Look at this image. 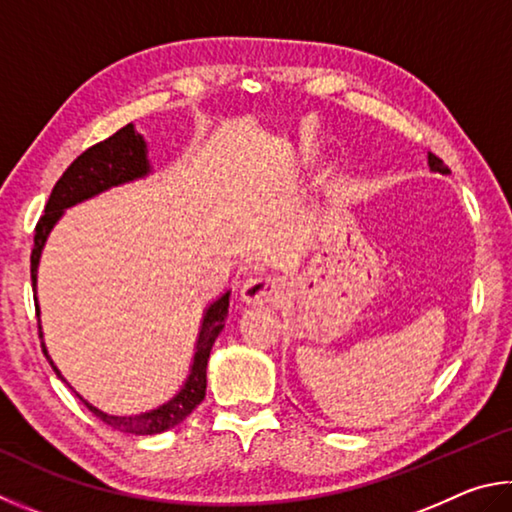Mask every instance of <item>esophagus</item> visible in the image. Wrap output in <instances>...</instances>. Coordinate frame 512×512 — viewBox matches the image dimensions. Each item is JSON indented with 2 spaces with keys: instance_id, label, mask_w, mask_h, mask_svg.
<instances>
[{
  "instance_id": "obj_1",
  "label": "esophagus",
  "mask_w": 512,
  "mask_h": 512,
  "mask_svg": "<svg viewBox=\"0 0 512 512\" xmlns=\"http://www.w3.org/2000/svg\"><path fill=\"white\" fill-rule=\"evenodd\" d=\"M276 297H279V281L274 276L254 274L240 288V299L247 306H265V303H272Z\"/></svg>"
}]
</instances>
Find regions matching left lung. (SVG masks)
Instances as JSON below:
<instances>
[{
  "label": "left lung",
  "instance_id": "left-lung-1",
  "mask_svg": "<svg viewBox=\"0 0 512 512\" xmlns=\"http://www.w3.org/2000/svg\"><path fill=\"white\" fill-rule=\"evenodd\" d=\"M427 164H429V170H434V173H443V175L450 173V168L443 164V159H438L436 155H432V152L427 155Z\"/></svg>",
  "mask_w": 512,
  "mask_h": 512
}]
</instances>
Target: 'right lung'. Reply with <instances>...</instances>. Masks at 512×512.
Listing matches in <instances>:
<instances>
[{"label":"right lung","mask_w":512,"mask_h":512,"mask_svg":"<svg viewBox=\"0 0 512 512\" xmlns=\"http://www.w3.org/2000/svg\"><path fill=\"white\" fill-rule=\"evenodd\" d=\"M150 170L152 168L148 161L146 141H143L141 134L134 130V125L128 123L119 132H114L110 139L87 148L83 155H80L74 164L65 170V173H62L56 186H53L47 206H44V215L40 218L38 227H35L33 254H31L33 290H38V265H40L44 242H47L51 229L56 227V222L62 218V213H65L69 206H76L103 191H110L112 186H121V184L134 182V179L146 177L150 175ZM229 294L231 292L227 290L222 297L209 303V308L204 310L200 333H197V342H195L191 373H188L182 389H179L168 402H164V405H159L150 411H143V414H134V416H112V414H105L101 409H96L94 405H89L80 393H76V396L83 400V405L92 411L94 416L101 418L105 425L119 429V432H125V434H137V436L161 434L179 425L206 396V364H209L211 348L215 344V339H218V335L222 333L224 321H227V315H229ZM35 301H38V297H35ZM35 310H38V317H40L38 303H35ZM40 337H42V326H40ZM42 351L47 355L51 369L56 371L58 378L62 382H67L58 371V366L53 364L47 346L44 344H42ZM67 387L71 389L69 382Z\"/></svg>","instance_id":"right-lung-1"}]
</instances>
